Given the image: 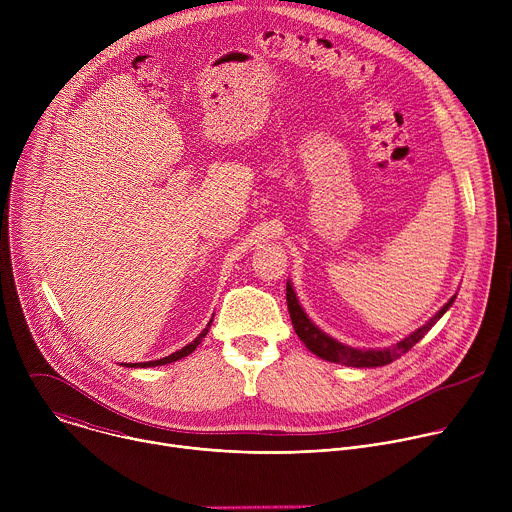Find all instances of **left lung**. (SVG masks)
I'll return each instance as SVG.
<instances>
[{
  "instance_id": "left-lung-1",
  "label": "left lung",
  "mask_w": 512,
  "mask_h": 512,
  "mask_svg": "<svg viewBox=\"0 0 512 512\" xmlns=\"http://www.w3.org/2000/svg\"><path fill=\"white\" fill-rule=\"evenodd\" d=\"M287 306H289L291 324H294V330L300 336V340L314 354H318L320 358L330 360V362H338V364H346V367H383V364L393 362L395 358L405 354L429 330V326L437 318H440V316H435L429 324H425L423 328H419L417 332H413L409 338L401 340L393 348H387V350H354L350 346H342L340 342L328 338L314 324H310V320L304 316V312L300 310V306L296 302L294 291H289V287H287Z\"/></svg>"
}]
</instances>
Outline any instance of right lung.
<instances>
[{
    "mask_svg": "<svg viewBox=\"0 0 512 512\" xmlns=\"http://www.w3.org/2000/svg\"><path fill=\"white\" fill-rule=\"evenodd\" d=\"M204 334H206V332H204ZM204 334H202V336H204ZM202 336H200V338H202ZM200 338H198V340H194V344H190V346H186V348H184V350H180V352H176V354H172V356H170V358H164V360H158V362H148V364H164V362H172V360H178V358H182V356H186V354H190V352H192V350H194V348H196V344H198V342H200ZM143 367H145V364H143Z\"/></svg>",
    "mask_w": 512,
    "mask_h": 512,
    "instance_id": "1",
    "label": "right lung"
}]
</instances>
